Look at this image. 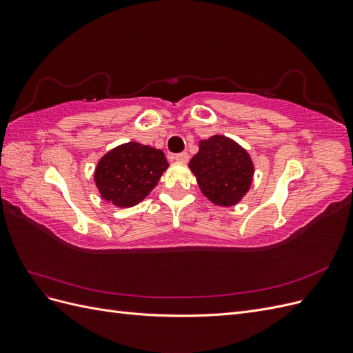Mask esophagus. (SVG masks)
Masks as SVG:
<instances>
[{
  "label": "esophagus",
  "instance_id": "1",
  "mask_svg": "<svg viewBox=\"0 0 353 353\" xmlns=\"http://www.w3.org/2000/svg\"><path fill=\"white\" fill-rule=\"evenodd\" d=\"M188 159L190 157H188L187 152H183V153H178V154L172 156V160H175V162H181V163H187Z\"/></svg>",
  "mask_w": 353,
  "mask_h": 353
}]
</instances>
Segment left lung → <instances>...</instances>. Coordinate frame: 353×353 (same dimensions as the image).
Here are the masks:
<instances>
[{"label": "left lung", "instance_id": "obj_1", "mask_svg": "<svg viewBox=\"0 0 353 353\" xmlns=\"http://www.w3.org/2000/svg\"><path fill=\"white\" fill-rule=\"evenodd\" d=\"M188 166L201 193L219 206L237 205L249 191L254 170L249 153L223 135L201 140Z\"/></svg>", "mask_w": 353, "mask_h": 353}]
</instances>
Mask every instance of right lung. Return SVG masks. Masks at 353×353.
Wrapping results in <instances>:
<instances>
[{
    "label": "right lung",
    "mask_w": 353,
    "mask_h": 353,
    "mask_svg": "<svg viewBox=\"0 0 353 353\" xmlns=\"http://www.w3.org/2000/svg\"><path fill=\"white\" fill-rule=\"evenodd\" d=\"M168 166L162 150L126 143L103 156L94 179L104 200L119 208H131L147 197Z\"/></svg>",
    "instance_id": "1"
}]
</instances>
